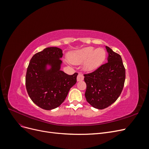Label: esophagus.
<instances>
[{
  "label": "esophagus",
  "mask_w": 149,
  "mask_h": 149,
  "mask_svg": "<svg viewBox=\"0 0 149 149\" xmlns=\"http://www.w3.org/2000/svg\"><path fill=\"white\" fill-rule=\"evenodd\" d=\"M84 79V76L82 74H79L77 76V81H83Z\"/></svg>",
  "instance_id": "34e87169"
}]
</instances>
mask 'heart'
I'll list each match as a JSON object with an SVG mask.
<instances>
[{"label":"heart","mask_w":149,"mask_h":149,"mask_svg":"<svg viewBox=\"0 0 149 149\" xmlns=\"http://www.w3.org/2000/svg\"><path fill=\"white\" fill-rule=\"evenodd\" d=\"M106 58V52L101 48L95 49L92 47H86L72 53L70 59L74 64H80L85 61L84 68L91 71L97 69Z\"/></svg>","instance_id":"heart-1"}]
</instances>
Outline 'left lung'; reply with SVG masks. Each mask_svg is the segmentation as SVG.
Returning <instances> with one entry per match:
<instances>
[{"label": "left lung", "mask_w": 149, "mask_h": 149, "mask_svg": "<svg viewBox=\"0 0 149 149\" xmlns=\"http://www.w3.org/2000/svg\"><path fill=\"white\" fill-rule=\"evenodd\" d=\"M107 62L91 73L84 74L85 97L93 107L103 109L113 104L124 88L125 70L121 56L106 46Z\"/></svg>", "instance_id": "1"}]
</instances>
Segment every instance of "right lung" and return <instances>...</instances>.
<instances>
[{"instance_id":"add662e5","label":"right lung","mask_w":149,"mask_h":149,"mask_svg":"<svg viewBox=\"0 0 149 149\" xmlns=\"http://www.w3.org/2000/svg\"><path fill=\"white\" fill-rule=\"evenodd\" d=\"M62 56L61 49L48 47L35 54L29 63L26 89L31 101L42 109L52 110L60 106L76 83L77 73L69 75L60 70Z\"/></svg>"}]
</instances>
